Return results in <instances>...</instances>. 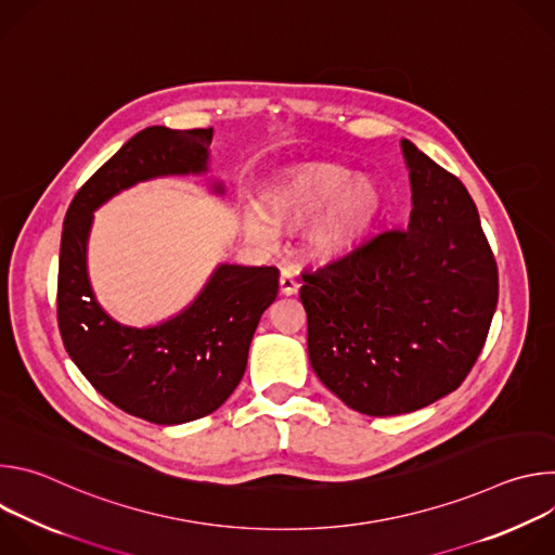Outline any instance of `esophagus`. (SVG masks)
<instances>
[{
    "instance_id": "obj_1",
    "label": "esophagus",
    "mask_w": 555,
    "mask_h": 555,
    "mask_svg": "<svg viewBox=\"0 0 555 555\" xmlns=\"http://www.w3.org/2000/svg\"><path fill=\"white\" fill-rule=\"evenodd\" d=\"M279 285H281V294H285V296H292V294H296L298 292V281L294 279V274L289 272V270H283L281 272V279H279Z\"/></svg>"
}]
</instances>
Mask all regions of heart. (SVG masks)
I'll return each mask as SVG.
<instances>
[{
  "label": "heart",
  "mask_w": 555,
  "mask_h": 555,
  "mask_svg": "<svg viewBox=\"0 0 555 555\" xmlns=\"http://www.w3.org/2000/svg\"><path fill=\"white\" fill-rule=\"evenodd\" d=\"M384 195L369 178L332 163H309L263 191L259 210L244 212V230L253 242L268 244L272 228H294L311 216L302 230L305 250L321 261L351 253L379 221Z\"/></svg>",
  "instance_id": "obj_1"
}]
</instances>
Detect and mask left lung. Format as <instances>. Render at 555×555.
I'll return each instance as SVG.
<instances>
[{"label": "left lung", "mask_w": 555, "mask_h": 555, "mask_svg": "<svg viewBox=\"0 0 555 555\" xmlns=\"http://www.w3.org/2000/svg\"><path fill=\"white\" fill-rule=\"evenodd\" d=\"M413 210L338 261L305 270L309 362L353 411L386 417L456 390L499 302L492 248L461 180L402 140Z\"/></svg>", "instance_id": "left-lung-1"}]
</instances>
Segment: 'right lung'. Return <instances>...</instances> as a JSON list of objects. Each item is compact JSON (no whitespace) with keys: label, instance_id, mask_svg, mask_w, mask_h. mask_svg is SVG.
<instances>
[{"label":"right lung","instance_id":"obj_1","mask_svg":"<svg viewBox=\"0 0 555 555\" xmlns=\"http://www.w3.org/2000/svg\"><path fill=\"white\" fill-rule=\"evenodd\" d=\"M212 129L146 127L74 195L61 234L56 319L72 362L120 411L176 426L217 411L242 382L261 313L279 292L276 268L221 263L197 298L155 327L116 323L88 276L94 210L125 189L208 171ZM221 195L223 186L215 184Z\"/></svg>","mask_w":555,"mask_h":555}]
</instances>
